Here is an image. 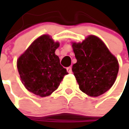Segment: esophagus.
Wrapping results in <instances>:
<instances>
[{"label": "esophagus", "instance_id": "34e87169", "mask_svg": "<svg viewBox=\"0 0 129 129\" xmlns=\"http://www.w3.org/2000/svg\"><path fill=\"white\" fill-rule=\"evenodd\" d=\"M67 71L68 73H72V67H68L67 68Z\"/></svg>", "mask_w": 129, "mask_h": 129}]
</instances>
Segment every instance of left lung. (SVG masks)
<instances>
[{
    "label": "left lung",
    "mask_w": 129,
    "mask_h": 129,
    "mask_svg": "<svg viewBox=\"0 0 129 129\" xmlns=\"http://www.w3.org/2000/svg\"><path fill=\"white\" fill-rule=\"evenodd\" d=\"M77 62L72 72L80 90L87 95L98 97L114 84L118 62L101 39L90 35L81 43L72 42Z\"/></svg>",
    "instance_id": "left-lung-1"
}]
</instances>
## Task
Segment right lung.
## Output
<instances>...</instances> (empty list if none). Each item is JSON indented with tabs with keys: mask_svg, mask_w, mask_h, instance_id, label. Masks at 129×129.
Here are the masks:
<instances>
[{
	"mask_svg": "<svg viewBox=\"0 0 129 129\" xmlns=\"http://www.w3.org/2000/svg\"><path fill=\"white\" fill-rule=\"evenodd\" d=\"M59 43L44 34L37 38L18 57L17 68L21 82L28 91L40 97L56 90L67 70L60 64L55 50Z\"/></svg>",
	"mask_w": 129,
	"mask_h": 129,
	"instance_id": "right-lung-1",
	"label": "right lung"
}]
</instances>
